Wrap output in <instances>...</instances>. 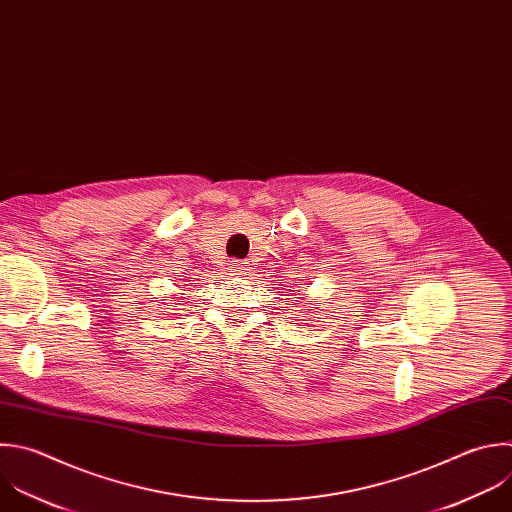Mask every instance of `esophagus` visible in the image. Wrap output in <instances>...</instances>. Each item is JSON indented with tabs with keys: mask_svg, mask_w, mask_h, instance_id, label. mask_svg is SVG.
Masks as SVG:
<instances>
[{
	"mask_svg": "<svg viewBox=\"0 0 512 512\" xmlns=\"http://www.w3.org/2000/svg\"><path fill=\"white\" fill-rule=\"evenodd\" d=\"M231 271H233V275H245L249 269H247V265L243 261H233L231 263Z\"/></svg>",
	"mask_w": 512,
	"mask_h": 512,
	"instance_id": "1",
	"label": "esophagus"
}]
</instances>
